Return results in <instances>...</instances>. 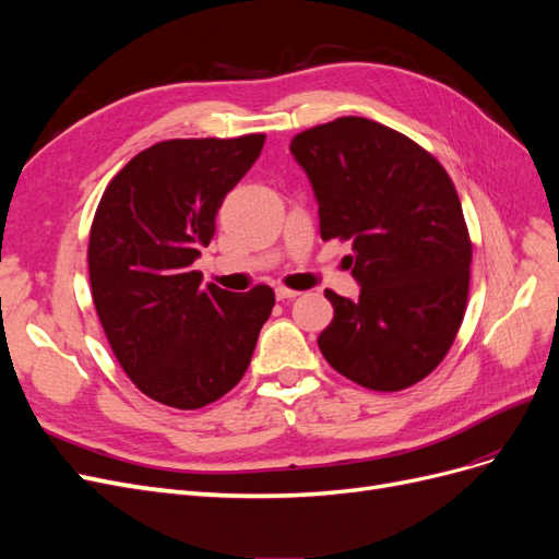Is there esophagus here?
Listing matches in <instances>:
<instances>
[{
	"label": "esophagus",
	"mask_w": 559,
	"mask_h": 559,
	"mask_svg": "<svg viewBox=\"0 0 559 559\" xmlns=\"http://www.w3.org/2000/svg\"><path fill=\"white\" fill-rule=\"evenodd\" d=\"M275 296H277V300H289V298H296V296H298V292H294V289H286V286H277V289H275Z\"/></svg>",
	"instance_id": "esophagus-1"
}]
</instances>
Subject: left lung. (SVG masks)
<instances>
[{
	"label": "left lung",
	"instance_id": "left-lung-1",
	"mask_svg": "<svg viewBox=\"0 0 559 559\" xmlns=\"http://www.w3.org/2000/svg\"><path fill=\"white\" fill-rule=\"evenodd\" d=\"M319 202L321 240H349L357 300L326 289L319 349L373 392H399L443 361L468 298L471 240L454 183L429 151L361 116L292 140Z\"/></svg>",
	"mask_w": 559,
	"mask_h": 559
}]
</instances>
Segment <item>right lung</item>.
<instances>
[{
  "mask_svg": "<svg viewBox=\"0 0 559 559\" xmlns=\"http://www.w3.org/2000/svg\"><path fill=\"white\" fill-rule=\"evenodd\" d=\"M265 134L167 140L144 148L99 200L88 273L114 357L142 394L195 411L245 376L275 306L265 284L230 294L193 270L226 193L261 156Z\"/></svg>",
  "mask_w": 559,
  "mask_h": 559,
  "instance_id": "right-lung-1",
  "label": "right lung"
}]
</instances>
